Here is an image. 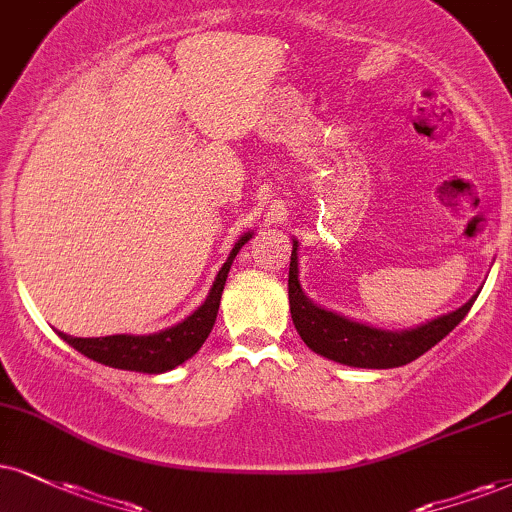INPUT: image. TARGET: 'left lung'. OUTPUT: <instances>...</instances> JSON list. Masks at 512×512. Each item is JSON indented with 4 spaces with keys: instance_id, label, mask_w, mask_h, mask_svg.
Here are the masks:
<instances>
[{
    "instance_id": "1",
    "label": "left lung",
    "mask_w": 512,
    "mask_h": 512,
    "mask_svg": "<svg viewBox=\"0 0 512 512\" xmlns=\"http://www.w3.org/2000/svg\"><path fill=\"white\" fill-rule=\"evenodd\" d=\"M296 246H299V242L292 239L289 311H292L296 332L301 334V339L311 351L330 358L334 363L351 365V368L387 370L401 368V365L415 361L422 353L430 351L434 344H439L468 315L479 294L477 292L468 304L456 308V311L439 315V318L410 327V330H382V327L358 323V320L313 304L301 289L299 251H296Z\"/></svg>"
}]
</instances>
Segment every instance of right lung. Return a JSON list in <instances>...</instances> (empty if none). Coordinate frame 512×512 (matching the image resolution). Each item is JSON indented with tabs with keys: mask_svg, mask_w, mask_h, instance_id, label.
<instances>
[{
	"mask_svg": "<svg viewBox=\"0 0 512 512\" xmlns=\"http://www.w3.org/2000/svg\"><path fill=\"white\" fill-rule=\"evenodd\" d=\"M254 237V232H244L232 246L230 256L218 270L213 287L208 289L206 301L197 311L189 313L185 320L166 330L151 334H111V337H71V334L56 332L63 342H68L82 356L92 361L109 365V368L130 370V372H147V375H159L178 368L201 349L206 337L216 323L220 296H223L227 273H230L232 261L239 254V249Z\"/></svg>",
	"mask_w": 512,
	"mask_h": 512,
	"instance_id": "obj_1",
	"label": "right lung"
}]
</instances>
